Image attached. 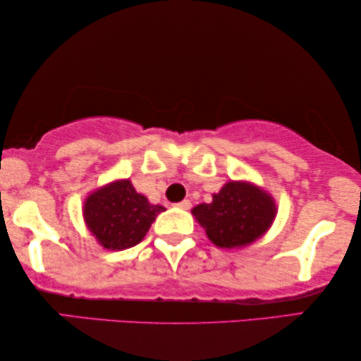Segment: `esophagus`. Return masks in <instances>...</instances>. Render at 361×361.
I'll return each mask as SVG.
<instances>
[{"mask_svg": "<svg viewBox=\"0 0 361 361\" xmlns=\"http://www.w3.org/2000/svg\"><path fill=\"white\" fill-rule=\"evenodd\" d=\"M176 207H179L182 210H189L190 209V200H182L179 204H176Z\"/></svg>", "mask_w": 361, "mask_h": 361, "instance_id": "1", "label": "esophagus"}]
</instances>
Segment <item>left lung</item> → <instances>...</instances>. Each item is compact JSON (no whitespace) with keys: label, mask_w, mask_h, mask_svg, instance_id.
Masks as SVG:
<instances>
[{"label":"left lung","mask_w":361,"mask_h":361,"mask_svg":"<svg viewBox=\"0 0 361 361\" xmlns=\"http://www.w3.org/2000/svg\"><path fill=\"white\" fill-rule=\"evenodd\" d=\"M210 204L192 209L212 243L219 248H241L261 238L276 219V202L261 187L230 180L214 194Z\"/></svg>","instance_id":"8db88e82"}]
</instances>
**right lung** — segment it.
Listing matches in <instances>:
<instances>
[{"label": "right lung", "instance_id": "right-lung-1", "mask_svg": "<svg viewBox=\"0 0 361 361\" xmlns=\"http://www.w3.org/2000/svg\"><path fill=\"white\" fill-rule=\"evenodd\" d=\"M164 210L137 194L130 179H123L92 192L83 204V219L103 248L121 251L142 241Z\"/></svg>", "mask_w": 361, "mask_h": 361}]
</instances>
